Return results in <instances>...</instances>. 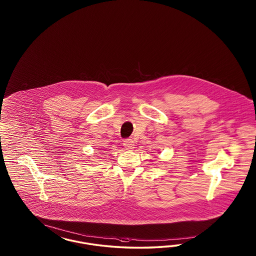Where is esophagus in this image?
I'll return each instance as SVG.
<instances>
[{"label":"esophagus","instance_id":"1","mask_svg":"<svg viewBox=\"0 0 256 256\" xmlns=\"http://www.w3.org/2000/svg\"><path fill=\"white\" fill-rule=\"evenodd\" d=\"M123 144L126 149H133L134 148V140L132 139L124 140Z\"/></svg>","mask_w":256,"mask_h":256}]
</instances>
